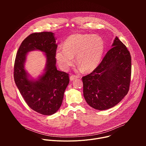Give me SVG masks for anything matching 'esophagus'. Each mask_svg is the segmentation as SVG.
Returning <instances> with one entry per match:
<instances>
[{"label": "esophagus", "mask_w": 146, "mask_h": 146, "mask_svg": "<svg viewBox=\"0 0 146 146\" xmlns=\"http://www.w3.org/2000/svg\"><path fill=\"white\" fill-rule=\"evenodd\" d=\"M78 78V76H76V75H72L70 76V81H73L74 80H75L76 78Z\"/></svg>", "instance_id": "esophagus-1"}]
</instances>
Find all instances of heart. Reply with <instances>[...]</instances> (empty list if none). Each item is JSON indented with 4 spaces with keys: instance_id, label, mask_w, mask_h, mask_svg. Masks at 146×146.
I'll return each mask as SVG.
<instances>
[{
    "instance_id": "heart-1",
    "label": "heart",
    "mask_w": 146,
    "mask_h": 146,
    "mask_svg": "<svg viewBox=\"0 0 146 146\" xmlns=\"http://www.w3.org/2000/svg\"><path fill=\"white\" fill-rule=\"evenodd\" d=\"M105 51L103 39L96 35L76 34L69 36L62 48L56 52L55 57L59 67L68 70L74 62L86 72H92L99 64Z\"/></svg>"
}]
</instances>
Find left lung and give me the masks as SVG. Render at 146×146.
<instances>
[{
    "label": "left lung",
    "mask_w": 146,
    "mask_h": 146,
    "mask_svg": "<svg viewBox=\"0 0 146 146\" xmlns=\"http://www.w3.org/2000/svg\"><path fill=\"white\" fill-rule=\"evenodd\" d=\"M111 47L98 66L82 78L83 94L87 103L99 110L115 106L129 89L130 52L117 36Z\"/></svg>",
    "instance_id": "left-lung-1"
}]
</instances>
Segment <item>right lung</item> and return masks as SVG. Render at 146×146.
<instances>
[{
	"label": "right lung",
	"instance_id": "1",
	"mask_svg": "<svg viewBox=\"0 0 146 146\" xmlns=\"http://www.w3.org/2000/svg\"><path fill=\"white\" fill-rule=\"evenodd\" d=\"M57 47L52 32L32 33L21 44L14 63V78L19 92L31 109L46 115L59 110L69 83V74L56 69ZM34 50L45 53L47 59L44 73L36 80L30 78L24 67L27 52Z\"/></svg>",
	"mask_w": 146,
	"mask_h": 146
}]
</instances>
